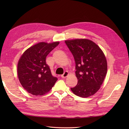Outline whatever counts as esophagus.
I'll list each match as a JSON object with an SVG mask.
<instances>
[{"instance_id": "34e87169", "label": "esophagus", "mask_w": 129, "mask_h": 129, "mask_svg": "<svg viewBox=\"0 0 129 129\" xmlns=\"http://www.w3.org/2000/svg\"><path fill=\"white\" fill-rule=\"evenodd\" d=\"M68 72L66 71V72H64V73L63 74H62V75H61V76L62 78H65V77H66L68 76Z\"/></svg>"}]
</instances>
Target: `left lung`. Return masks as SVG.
Listing matches in <instances>:
<instances>
[{
  "mask_svg": "<svg viewBox=\"0 0 129 129\" xmlns=\"http://www.w3.org/2000/svg\"><path fill=\"white\" fill-rule=\"evenodd\" d=\"M75 61L78 80L71 90L76 95L88 97L100 89L107 72V62L102 50L93 41L85 39L64 41Z\"/></svg>",
  "mask_w": 129,
  "mask_h": 129,
  "instance_id": "1",
  "label": "left lung"
}]
</instances>
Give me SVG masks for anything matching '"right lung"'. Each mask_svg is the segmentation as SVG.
Instances as JSON below:
<instances>
[{"label": "right lung", "instance_id": "add662e5", "mask_svg": "<svg viewBox=\"0 0 129 129\" xmlns=\"http://www.w3.org/2000/svg\"><path fill=\"white\" fill-rule=\"evenodd\" d=\"M58 44L59 42L38 43L27 49L19 59L18 78L28 92L33 95H43L55 84L57 79L52 75L46 58Z\"/></svg>", "mask_w": 129, "mask_h": 129}]
</instances>
